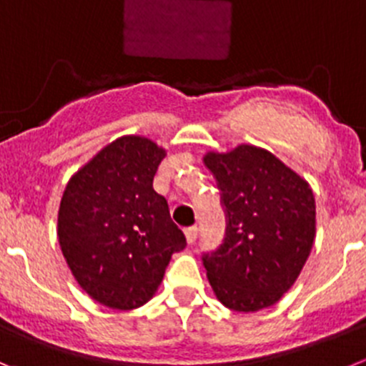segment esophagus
I'll list each match as a JSON object with an SVG mask.
<instances>
[{
	"label": "esophagus",
	"mask_w": 366,
	"mask_h": 366,
	"mask_svg": "<svg viewBox=\"0 0 366 366\" xmlns=\"http://www.w3.org/2000/svg\"><path fill=\"white\" fill-rule=\"evenodd\" d=\"M184 233H186V240L189 242V244H193L197 240V233H199V228L197 226H189V228L184 229Z\"/></svg>",
	"instance_id": "esophagus-1"
}]
</instances>
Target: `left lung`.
Segmentation results:
<instances>
[{
  "label": "left lung",
  "mask_w": 366,
  "mask_h": 366,
  "mask_svg": "<svg viewBox=\"0 0 366 366\" xmlns=\"http://www.w3.org/2000/svg\"><path fill=\"white\" fill-rule=\"evenodd\" d=\"M226 207L224 244L202 257L217 299L235 312L275 305L297 281L315 239L310 184L262 147L207 151Z\"/></svg>",
  "instance_id": "left-lung-1"
}]
</instances>
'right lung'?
<instances>
[{"label": "right lung", "mask_w": 366, "mask_h": 366, "mask_svg": "<svg viewBox=\"0 0 366 366\" xmlns=\"http://www.w3.org/2000/svg\"><path fill=\"white\" fill-rule=\"evenodd\" d=\"M166 149L126 134L69 179L58 209V242L89 297L113 310L146 305L186 237L153 189Z\"/></svg>", "instance_id": "1"}]
</instances>
